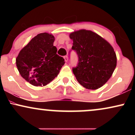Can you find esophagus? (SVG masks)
<instances>
[{
	"label": "esophagus",
	"instance_id": "34e87169",
	"mask_svg": "<svg viewBox=\"0 0 135 135\" xmlns=\"http://www.w3.org/2000/svg\"><path fill=\"white\" fill-rule=\"evenodd\" d=\"M64 59H65V61L66 62H67L68 60H69V59H68V56H64Z\"/></svg>",
	"mask_w": 135,
	"mask_h": 135
}]
</instances>
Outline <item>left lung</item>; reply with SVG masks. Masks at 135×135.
I'll list each match as a JSON object with an SVG mask.
<instances>
[{
  "label": "left lung",
  "instance_id": "obj_1",
  "mask_svg": "<svg viewBox=\"0 0 135 135\" xmlns=\"http://www.w3.org/2000/svg\"><path fill=\"white\" fill-rule=\"evenodd\" d=\"M72 50L78 62L72 68L77 80L83 87L97 89L112 76L117 64L115 52L110 44L94 32L80 30L70 33Z\"/></svg>",
  "mask_w": 135,
  "mask_h": 135
}]
</instances>
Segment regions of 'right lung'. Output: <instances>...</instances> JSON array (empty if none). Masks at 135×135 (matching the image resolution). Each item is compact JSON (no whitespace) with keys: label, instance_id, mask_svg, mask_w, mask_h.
<instances>
[{"label":"right lung","instance_id":"add662e5","mask_svg":"<svg viewBox=\"0 0 135 135\" xmlns=\"http://www.w3.org/2000/svg\"><path fill=\"white\" fill-rule=\"evenodd\" d=\"M54 41L51 34H38L20 51L17 57L16 63L20 74L33 86L47 85L58 75L65 64L64 59L56 54Z\"/></svg>","mask_w":135,"mask_h":135}]
</instances>
